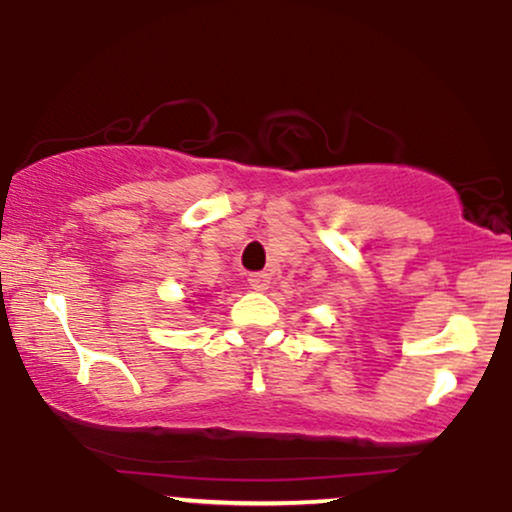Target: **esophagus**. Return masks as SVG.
I'll list each match as a JSON object with an SVG mask.
<instances>
[{
    "label": "esophagus",
    "mask_w": 512,
    "mask_h": 512,
    "mask_svg": "<svg viewBox=\"0 0 512 512\" xmlns=\"http://www.w3.org/2000/svg\"><path fill=\"white\" fill-rule=\"evenodd\" d=\"M248 284H250L255 291H264V289H267V286H269V274H264V272L250 274V276H248Z\"/></svg>",
    "instance_id": "obj_1"
}]
</instances>
